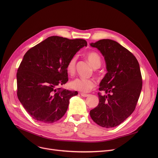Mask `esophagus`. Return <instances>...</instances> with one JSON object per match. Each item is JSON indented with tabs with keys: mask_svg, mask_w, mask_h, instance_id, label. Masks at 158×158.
I'll use <instances>...</instances> for the list:
<instances>
[{
	"mask_svg": "<svg viewBox=\"0 0 158 158\" xmlns=\"http://www.w3.org/2000/svg\"><path fill=\"white\" fill-rule=\"evenodd\" d=\"M80 94L82 97H86L89 96V94H83V93H81Z\"/></svg>",
	"mask_w": 158,
	"mask_h": 158,
	"instance_id": "esophagus-1",
	"label": "esophagus"
}]
</instances>
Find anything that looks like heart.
Returning a JSON list of instances; mask_svg holds the SVG:
<instances>
[{
    "instance_id": "1",
    "label": "heart",
    "mask_w": 158,
    "mask_h": 158,
    "mask_svg": "<svg viewBox=\"0 0 158 158\" xmlns=\"http://www.w3.org/2000/svg\"><path fill=\"white\" fill-rule=\"evenodd\" d=\"M86 58L89 62L95 69L98 68L101 64V57L96 52H89L86 55ZM77 57L73 56L68 61L66 64V71L70 76H72L76 72ZM96 86V82L92 79H84V78H76L72 80L70 82V87L74 89L79 91L82 93H87L91 89H92Z\"/></svg>"
}]
</instances>
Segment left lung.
<instances>
[{
	"label": "left lung",
	"mask_w": 158,
	"mask_h": 158,
	"mask_svg": "<svg viewBox=\"0 0 158 158\" xmlns=\"http://www.w3.org/2000/svg\"><path fill=\"white\" fill-rule=\"evenodd\" d=\"M90 45L104 56L107 72L100 83L99 103L90 111L92 119L102 127L120 125L136 108L142 77L136 57L118 42L101 40Z\"/></svg>",
	"instance_id": "8db88e82"
}]
</instances>
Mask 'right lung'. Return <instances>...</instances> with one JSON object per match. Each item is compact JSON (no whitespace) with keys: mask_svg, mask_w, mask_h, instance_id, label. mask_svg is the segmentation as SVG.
<instances>
[{"mask_svg":"<svg viewBox=\"0 0 158 158\" xmlns=\"http://www.w3.org/2000/svg\"><path fill=\"white\" fill-rule=\"evenodd\" d=\"M86 45L83 39L53 36L25 54L16 73V93L32 118L51 123L63 117L70 98L78 94L77 91L60 88L69 81L66 64Z\"/></svg>","mask_w":158,"mask_h":158,"instance_id":"1","label":"right lung"}]
</instances>
